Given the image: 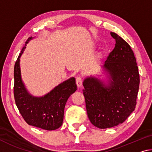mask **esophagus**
I'll return each mask as SVG.
<instances>
[{"mask_svg":"<svg viewBox=\"0 0 152 152\" xmlns=\"http://www.w3.org/2000/svg\"><path fill=\"white\" fill-rule=\"evenodd\" d=\"M76 82L78 87H80L82 84V79L80 76H77L76 78Z\"/></svg>","mask_w":152,"mask_h":152,"instance_id":"esophagus-1","label":"esophagus"}]
</instances>
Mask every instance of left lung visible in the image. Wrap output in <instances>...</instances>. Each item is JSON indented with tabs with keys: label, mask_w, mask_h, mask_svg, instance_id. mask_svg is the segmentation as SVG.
I'll return each instance as SVG.
<instances>
[{
	"label": "left lung",
	"mask_w": 152,
	"mask_h": 152,
	"mask_svg": "<svg viewBox=\"0 0 152 152\" xmlns=\"http://www.w3.org/2000/svg\"><path fill=\"white\" fill-rule=\"evenodd\" d=\"M115 45L104 64L110 76L108 86L96 78L84 80L83 94L87 115L95 127L107 129L123 123L135 109L140 74L130 45L115 33H110Z\"/></svg>",
	"instance_id": "left-lung-1"
}]
</instances>
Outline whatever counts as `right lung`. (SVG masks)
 I'll return each mask as SVG.
<instances>
[{
  "instance_id": "right-lung-1",
  "label": "right lung",
  "mask_w": 152,
  "mask_h": 152,
  "mask_svg": "<svg viewBox=\"0 0 152 152\" xmlns=\"http://www.w3.org/2000/svg\"><path fill=\"white\" fill-rule=\"evenodd\" d=\"M32 37L27 40L26 44ZM23 48L14 68V97L21 116L27 124L43 129H57L63 123L67 100L76 91L75 78H71L59 84L42 97H34L28 93L21 80L19 58L26 48Z\"/></svg>"
}]
</instances>
